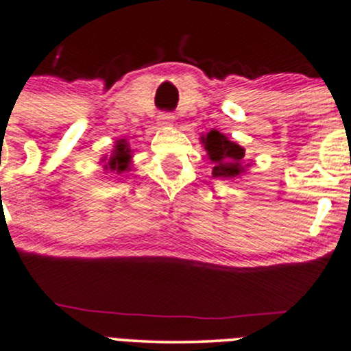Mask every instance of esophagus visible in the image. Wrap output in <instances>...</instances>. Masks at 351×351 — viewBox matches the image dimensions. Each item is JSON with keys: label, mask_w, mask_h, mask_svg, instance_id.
Wrapping results in <instances>:
<instances>
[{"label": "esophagus", "mask_w": 351, "mask_h": 351, "mask_svg": "<svg viewBox=\"0 0 351 351\" xmlns=\"http://www.w3.org/2000/svg\"><path fill=\"white\" fill-rule=\"evenodd\" d=\"M157 121L162 128H171V126L174 125V117H172L171 113H162V114H158Z\"/></svg>", "instance_id": "obj_1"}]
</instances>
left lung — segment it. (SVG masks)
Returning a JSON list of instances; mask_svg holds the SVG:
<instances>
[{"mask_svg":"<svg viewBox=\"0 0 351 351\" xmlns=\"http://www.w3.org/2000/svg\"><path fill=\"white\" fill-rule=\"evenodd\" d=\"M201 143L208 154L209 160L215 164L213 177L219 179H238L245 176L252 167V162L245 160V149L238 143L231 142L225 133L211 130L201 136Z\"/></svg>","mask_w":351,"mask_h":351,"instance_id":"8db88e82","label":"left lung"}]
</instances>
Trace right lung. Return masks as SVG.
<instances>
[{
    "label": "right lung",
    "instance_id": "add662e5",
    "mask_svg": "<svg viewBox=\"0 0 351 351\" xmlns=\"http://www.w3.org/2000/svg\"><path fill=\"white\" fill-rule=\"evenodd\" d=\"M132 149H130V143L125 138H120L114 142L111 155H104L101 158L103 162V169L106 172H113V174H123V172H128L132 169Z\"/></svg>",
    "mask_w": 351,
    "mask_h": 351
}]
</instances>
